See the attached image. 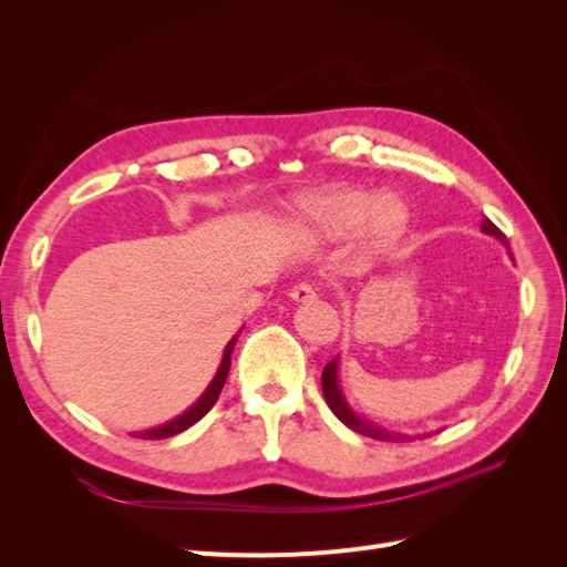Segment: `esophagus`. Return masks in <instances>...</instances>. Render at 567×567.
I'll use <instances>...</instances> for the list:
<instances>
[{"instance_id":"1","label":"esophagus","mask_w":567,"mask_h":567,"mask_svg":"<svg viewBox=\"0 0 567 567\" xmlns=\"http://www.w3.org/2000/svg\"><path fill=\"white\" fill-rule=\"evenodd\" d=\"M290 300H296V302H312V300H317V286L315 284H307V281L293 286V290H290Z\"/></svg>"}]
</instances>
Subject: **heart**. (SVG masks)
<instances>
[{"mask_svg":"<svg viewBox=\"0 0 567 567\" xmlns=\"http://www.w3.org/2000/svg\"><path fill=\"white\" fill-rule=\"evenodd\" d=\"M296 227L310 238H338L354 229L367 250L392 246L409 225L404 203L394 196L373 198L367 188L331 186L302 194L290 205Z\"/></svg>","mask_w":567,"mask_h":567,"instance_id":"heart-1","label":"heart"}]
</instances>
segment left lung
<instances>
[{
	"instance_id": "8db88e82",
	"label": "left lung",
	"mask_w": 567,
	"mask_h": 567,
	"mask_svg": "<svg viewBox=\"0 0 567 567\" xmlns=\"http://www.w3.org/2000/svg\"><path fill=\"white\" fill-rule=\"evenodd\" d=\"M480 229H483V234H487V236H494L496 241L504 244V246L508 248L506 236L502 234V229H499V227L494 225L492 219H487V217H485V219H483V225H480ZM338 369H340L338 357L333 359V362H329V364L323 367V373H321V390H323L326 404L331 406V411H333V414H336L342 423H346L348 427H352V431H354V433H359V435H367V437H373V440H383V442H406V440H416V437H421V435H402V433L385 431V427L375 425L373 421L359 416L357 411L348 404L346 394H342V390H340ZM423 437H425V435H423Z\"/></svg>"
}]
</instances>
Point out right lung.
Here are the masks:
<instances>
[{
  "label": "right lung",
  "mask_w": 567,
  "mask_h": 567,
  "mask_svg": "<svg viewBox=\"0 0 567 567\" xmlns=\"http://www.w3.org/2000/svg\"><path fill=\"white\" fill-rule=\"evenodd\" d=\"M238 336H241V331H238V333L227 342V348H225V354H221V362H219V369H217V373H215V379L210 381L208 388H205V392L200 394V398L184 411V414L175 416L173 421H167V423H161V425H156V427H148V431H140V433H132V435H134V437H144V440L173 437V435L186 431V427H192L196 421H200L205 414H208V411L215 406L221 388H225V381H227V375H229V367H231V352H234V346H236Z\"/></svg>",
  "instance_id": "1"
}]
</instances>
